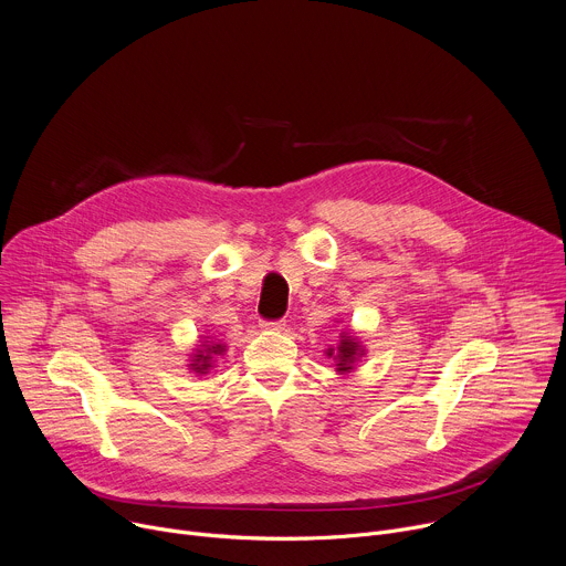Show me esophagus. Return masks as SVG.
I'll return each instance as SVG.
<instances>
[{"label": "esophagus", "mask_w": 566, "mask_h": 566, "mask_svg": "<svg viewBox=\"0 0 566 566\" xmlns=\"http://www.w3.org/2000/svg\"><path fill=\"white\" fill-rule=\"evenodd\" d=\"M262 327L271 329V332H282L286 327V322H282V319H277V322H262Z\"/></svg>", "instance_id": "1"}]
</instances>
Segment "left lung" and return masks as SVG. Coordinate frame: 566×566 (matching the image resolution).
Wrapping results in <instances>:
<instances>
[{"instance_id":"8db88e82","label":"left lung","mask_w":566,"mask_h":566,"mask_svg":"<svg viewBox=\"0 0 566 566\" xmlns=\"http://www.w3.org/2000/svg\"><path fill=\"white\" fill-rule=\"evenodd\" d=\"M336 322H338V319H336ZM338 338H340V343H338L336 347L325 349V354H327V358H334L336 371H338L340 376H347V374H352V371L356 369V365L365 358L367 349L363 347V343L358 340V336H356L352 329H343Z\"/></svg>"}]
</instances>
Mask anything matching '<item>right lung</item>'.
Returning a JSON list of instances; mask_svg holds the SVG:
<instances>
[{
  "label": "right lung",
  "mask_w": 566,
  "mask_h": 566,
  "mask_svg": "<svg viewBox=\"0 0 566 566\" xmlns=\"http://www.w3.org/2000/svg\"><path fill=\"white\" fill-rule=\"evenodd\" d=\"M223 354H226V343L217 340L214 336H201L199 345L192 349V354L188 358V369L195 376H206V374L214 371L217 358H221Z\"/></svg>",
  "instance_id": "obj_1"
}]
</instances>
